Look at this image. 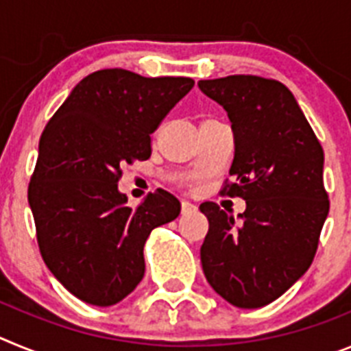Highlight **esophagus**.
Wrapping results in <instances>:
<instances>
[{"label":"esophagus","instance_id":"esophagus-1","mask_svg":"<svg viewBox=\"0 0 351 351\" xmlns=\"http://www.w3.org/2000/svg\"><path fill=\"white\" fill-rule=\"evenodd\" d=\"M198 207L195 206L193 202L190 200H182V214H191V213H197Z\"/></svg>","mask_w":351,"mask_h":351}]
</instances>
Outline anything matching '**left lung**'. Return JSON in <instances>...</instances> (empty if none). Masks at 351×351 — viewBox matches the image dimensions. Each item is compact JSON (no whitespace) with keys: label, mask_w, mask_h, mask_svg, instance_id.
Wrapping results in <instances>:
<instances>
[{"label":"left lung","mask_w":351,"mask_h":351,"mask_svg":"<svg viewBox=\"0 0 351 351\" xmlns=\"http://www.w3.org/2000/svg\"><path fill=\"white\" fill-rule=\"evenodd\" d=\"M232 121L235 156L221 195L246 200L234 219L204 202L209 230L200 247L216 293L255 309L281 297L308 271L328 214L324 149L290 89L258 75L200 80Z\"/></svg>","instance_id":"obj_1"}]
</instances>
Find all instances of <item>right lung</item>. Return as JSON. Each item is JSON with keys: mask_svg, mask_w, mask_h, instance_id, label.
I'll list each match as a JSON object with an SVG mask.
<instances>
[{"mask_svg": "<svg viewBox=\"0 0 351 351\" xmlns=\"http://www.w3.org/2000/svg\"><path fill=\"white\" fill-rule=\"evenodd\" d=\"M190 77L107 68L84 77L43 130L27 188L40 255L70 293L112 306L144 278V244L181 213L156 190L133 209L117 191L123 163L151 156V133L188 95Z\"/></svg>", "mask_w": 351, "mask_h": 351, "instance_id": "obj_1", "label": "right lung"}]
</instances>
